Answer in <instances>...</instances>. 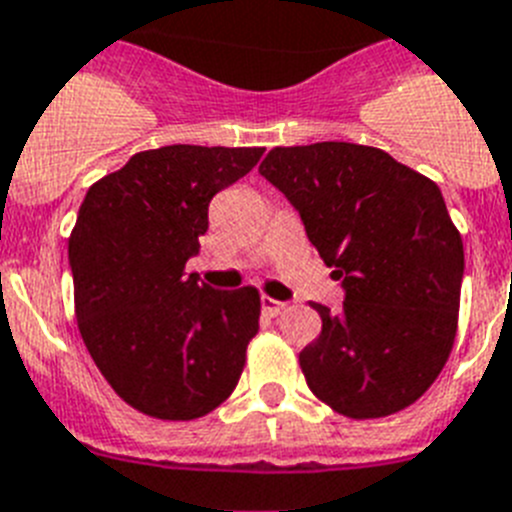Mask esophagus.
<instances>
[{"mask_svg": "<svg viewBox=\"0 0 512 512\" xmlns=\"http://www.w3.org/2000/svg\"><path fill=\"white\" fill-rule=\"evenodd\" d=\"M260 304H263V312L268 317H278L283 309H286V302H278V299H273V296H265V294H263V299H260Z\"/></svg>", "mask_w": 512, "mask_h": 512, "instance_id": "esophagus-1", "label": "esophagus"}]
</instances>
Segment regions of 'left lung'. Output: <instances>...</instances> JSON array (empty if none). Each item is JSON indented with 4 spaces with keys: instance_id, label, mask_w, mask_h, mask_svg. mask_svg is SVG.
Listing matches in <instances>:
<instances>
[{
    "instance_id": "8db88e82",
    "label": "left lung",
    "mask_w": 512,
    "mask_h": 512,
    "mask_svg": "<svg viewBox=\"0 0 512 512\" xmlns=\"http://www.w3.org/2000/svg\"><path fill=\"white\" fill-rule=\"evenodd\" d=\"M260 174L299 210L322 263L343 278L341 312L299 354L309 390L349 419L419 401L448 362L463 281L461 231L429 176L380 148H273Z\"/></svg>"
}]
</instances>
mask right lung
I'll return each mask as SVG.
<instances>
[{
  "label": "right lung",
  "instance_id": "obj_1",
  "mask_svg": "<svg viewBox=\"0 0 512 512\" xmlns=\"http://www.w3.org/2000/svg\"><path fill=\"white\" fill-rule=\"evenodd\" d=\"M265 148L140 150L90 184L70 234L77 328L114 393L140 414L190 422L234 393L260 330L252 286L187 276L213 195Z\"/></svg>",
  "mask_w": 512,
  "mask_h": 512
}]
</instances>
